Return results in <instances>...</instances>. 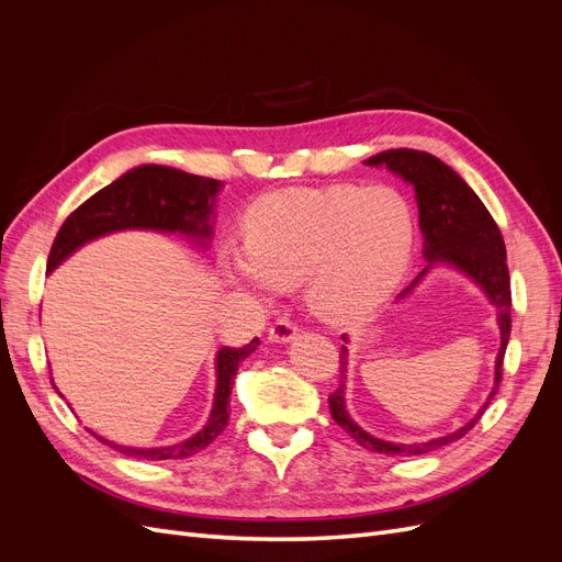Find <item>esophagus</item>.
<instances>
[{"mask_svg": "<svg viewBox=\"0 0 562 562\" xmlns=\"http://www.w3.org/2000/svg\"><path fill=\"white\" fill-rule=\"evenodd\" d=\"M297 330H300L297 321H293V316L283 314L274 321V326L269 328V339L271 342H291V339H295Z\"/></svg>", "mask_w": 562, "mask_h": 562, "instance_id": "1", "label": "esophagus"}]
</instances>
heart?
<instances>
[{"label": "heart", "mask_w": 562, "mask_h": 562, "mask_svg": "<svg viewBox=\"0 0 562 562\" xmlns=\"http://www.w3.org/2000/svg\"><path fill=\"white\" fill-rule=\"evenodd\" d=\"M413 241V209L394 187H288L248 211L246 250L225 252L223 269L252 291L304 281L310 307L345 323L389 297Z\"/></svg>", "instance_id": "b5f03b06"}]
</instances>
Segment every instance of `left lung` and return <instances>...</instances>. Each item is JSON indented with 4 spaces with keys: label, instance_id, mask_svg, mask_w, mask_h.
I'll return each mask as SVG.
<instances>
[{
    "label": "left lung",
    "instance_id": "8db88e82",
    "mask_svg": "<svg viewBox=\"0 0 562 562\" xmlns=\"http://www.w3.org/2000/svg\"><path fill=\"white\" fill-rule=\"evenodd\" d=\"M366 164L368 166L386 164V168H391V171L398 173L415 187L419 227L424 234L422 252L424 258L429 260V265L440 260L467 271V274L483 288L487 297L492 300V304L497 307L502 349L497 353L495 386L490 391L487 403L481 407L479 415H475L469 424H464L462 429H457L454 434H448V436L434 438L429 443H417V446L386 443V440L372 438L361 427H356L345 411L347 347H342V351H339V386L328 396L333 419L366 450L382 452V454H424L467 436L475 427V422L483 417L485 407L490 405L492 398H495L499 389L504 351L508 345V335H512V279H508V267H506V246L495 217H492L490 211L483 206V201L475 196L471 187L459 178L450 166L429 155V151L389 149L378 157H370ZM422 274L415 281H419ZM411 288H405L401 295H405Z\"/></svg>",
    "mask_w": 562,
    "mask_h": 562
}]
</instances>
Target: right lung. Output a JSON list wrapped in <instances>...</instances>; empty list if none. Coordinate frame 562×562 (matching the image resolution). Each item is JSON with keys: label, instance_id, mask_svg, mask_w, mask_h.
Here are the masks:
<instances>
[{"label": "right lung", "instance_id": "1", "mask_svg": "<svg viewBox=\"0 0 562 562\" xmlns=\"http://www.w3.org/2000/svg\"><path fill=\"white\" fill-rule=\"evenodd\" d=\"M220 182L213 178H201L166 166H140L126 176L103 187L91 199L75 209L56 234V241L48 252V271L58 267L67 255L95 236H103L116 229H164L209 236V215L213 211V196ZM260 339L255 337L244 347H223L217 353V391L215 405L206 427L194 438L184 440L173 448H124L114 446L126 457L138 459H180L196 454L209 448L213 440L225 431L229 419V391L236 375V368L250 351L258 349ZM103 440V438H100ZM108 443V440H103Z\"/></svg>", "mask_w": 562, "mask_h": 562}]
</instances>
